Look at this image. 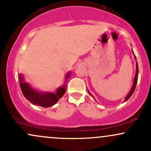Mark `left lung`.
I'll return each instance as SVG.
<instances>
[{
    "instance_id": "8db88e82",
    "label": "left lung",
    "mask_w": 151,
    "mask_h": 151,
    "mask_svg": "<svg viewBox=\"0 0 151 151\" xmlns=\"http://www.w3.org/2000/svg\"><path fill=\"white\" fill-rule=\"evenodd\" d=\"M133 54H134V51H133ZM134 58H135L136 59V57L135 55H134ZM136 75H135V77H134V83H133L132 88V89H131L130 92H129V93H128V95H127V97H125V100H124V102H126V101H127V100H128L130 98V97L132 96V94L134 93V90H135V88H136V84H137V81H138V75H139V66H138V63H137V62H136ZM88 93H89V94H90V95H92L91 94H90V92L88 91ZM92 96H93V95H92ZM94 99H95V98H94Z\"/></svg>"
}]
</instances>
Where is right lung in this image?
I'll use <instances>...</instances> for the list:
<instances>
[{
    "label": "right lung",
    "mask_w": 151,
    "mask_h": 151,
    "mask_svg": "<svg viewBox=\"0 0 151 151\" xmlns=\"http://www.w3.org/2000/svg\"><path fill=\"white\" fill-rule=\"evenodd\" d=\"M69 76H70V73H68L66 75L65 83ZM19 86L24 97L31 103L35 105L40 106V107H49L53 106L64 95L65 90H66L65 84H64L63 87H59L56 93H42V92L41 93L33 89L27 83L24 82V80L21 74L19 75Z\"/></svg>",
    "instance_id": "right-lung-1"
}]
</instances>
